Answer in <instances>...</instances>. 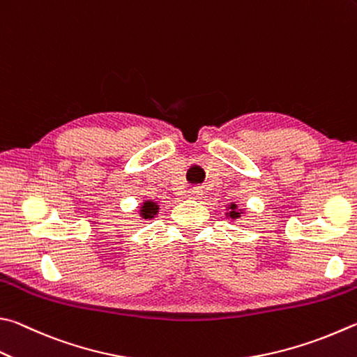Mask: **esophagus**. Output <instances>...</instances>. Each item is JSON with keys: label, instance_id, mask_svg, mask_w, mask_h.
Masks as SVG:
<instances>
[{"label": "esophagus", "instance_id": "esophagus-1", "mask_svg": "<svg viewBox=\"0 0 357 357\" xmlns=\"http://www.w3.org/2000/svg\"><path fill=\"white\" fill-rule=\"evenodd\" d=\"M190 198H193V199H199L201 198V195H203V190L199 189V187H193V189H190Z\"/></svg>", "mask_w": 357, "mask_h": 357}]
</instances>
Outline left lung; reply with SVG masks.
Segmentation results:
<instances>
[{
    "label": "left lung",
    "mask_w": 357,
    "mask_h": 357,
    "mask_svg": "<svg viewBox=\"0 0 357 357\" xmlns=\"http://www.w3.org/2000/svg\"><path fill=\"white\" fill-rule=\"evenodd\" d=\"M226 211H228L226 212V218H231L232 222L237 218H241L245 213L243 209H238V206L236 203H229L228 206H226Z\"/></svg>",
    "instance_id": "obj_1"
}]
</instances>
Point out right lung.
Here are the masks:
<instances>
[{
	"label": "right lung",
	"mask_w": 357,
	"mask_h": 357,
	"mask_svg": "<svg viewBox=\"0 0 357 357\" xmlns=\"http://www.w3.org/2000/svg\"><path fill=\"white\" fill-rule=\"evenodd\" d=\"M158 212H159V203H158V201L145 199L144 203L140 204L139 213H140V218L142 220H153L154 217L158 215Z\"/></svg>",
	"instance_id": "obj_1"
}]
</instances>
